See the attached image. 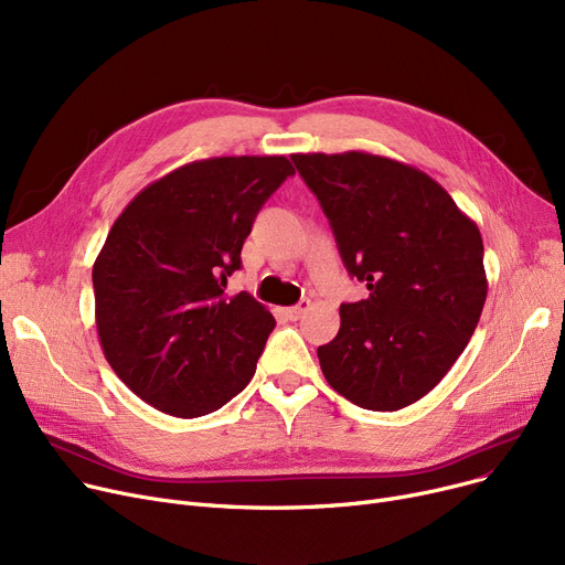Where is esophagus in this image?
Segmentation results:
<instances>
[{"mask_svg": "<svg viewBox=\"0 0 565 565\" xmlns=\"http://www.w3.org/2000/svg\"><path fill=\"white\" fill-rule=\"evenodd\" d=\"M309 307H311V302L309 300H302L300 305H295V307H290L286 313H288V318L290 320H300L307 311H309Z\"/></svg>", "mask_w": 565, "mask_h": 565, "instance_id": "obj_1", "label": "esophagus"}]
</instances>
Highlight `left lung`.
Listing matches in <instances>:
<instances>
[{
    "label": "left lung",
    "mask_w": 565,
    "mask_h": 565,
    "mask_svg": "<svg viewBox=\"0 0 565 565\" xmlns=\"http://www.w3.org/2000/svg\"><path fill=\"white\" fill-rule=\"evenodd\" d=\"M290 158L345 270L369 288L366 300L341 305L339 334L318 348L324 380L364 409L417 403L479 324L488 295L479 226L417 167L364 151Z\"/></svg>",
    "instance_id": "8db88e82"
}]
</instances>
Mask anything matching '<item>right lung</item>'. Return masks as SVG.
<instances>
[{"label": "right lung", "mask_w": 565, "mask_h": 565, "mask_svg": "<svg viewBox=\"0 0 565 565\" xmlns=\"http://www.w3.org/2000/svg\"><path fill=\"white\" fill-rule=\"evenodd\" d=\"M292 173L284 156L196 160L116 217L94 263L96 328L114 373L148 405L203 417L254 377L275 318L224 288L260 205Z\"/></svg>", "instance_id": "add662e5"}]
</instances>
